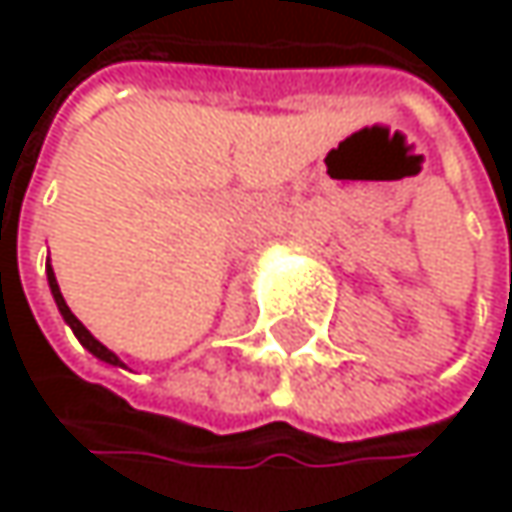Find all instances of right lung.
<instances>
[{"label":"right lung","instance_id":"1","mask_svg":"<svg viewBox=\"0 0 512 512\" xmlns=\"http://www.w3.org/2000/svg\"><path fill=\"white\" fill-rule=\"evenodd\" d=\"M47 281H50L52 299H55V305H58V311H61L64 323H67V326L73 329V335L79 338V344H82V347H85V350H88L91 356H97L100 361L112 364V367H127V364H124L121 358L115 356V353H112L109 347H103V344H100V341H97V338H94V335H91V332H88V329H85V326H82V323L76 320V314H73V311L67 308V302H64V296H61V290H58V281H55V272H52L50 260H47Z\"/></svg>","mask_w":512,"mask_h":512}]
</instances>
